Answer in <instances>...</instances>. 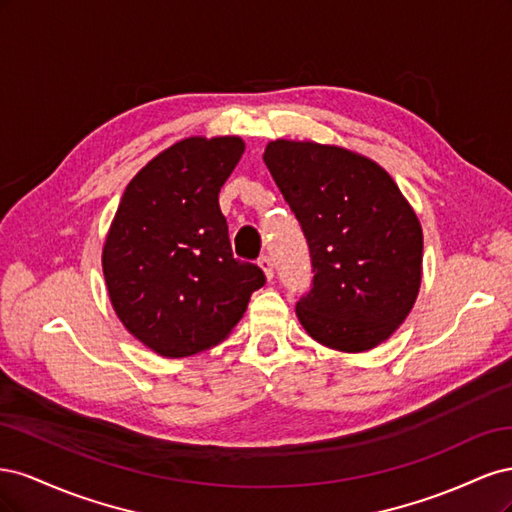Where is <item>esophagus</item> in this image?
<instances>
[{
    "label": "esophagus",
    "instance_id": "1",
    "mask_svg": "<svg viewBox=\"0 0 512 512\" xmlns=\"http://www.w3.org/2000/svg\"><path fill=\"white\" fill-rule=\"evenodd\" d=\"M258 267L262 269V273H265V277L271 282L273 280V260L269 256H260Z\"/></svg>",
    "mask_w": 512,
    "mask_h": 512
}]
</instances>
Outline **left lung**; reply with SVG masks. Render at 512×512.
<instances>
[{"instance_id": "left-lung-1", "label": "left lung", "mask_w": 512, "mask_h": 512, "mask_svg": "<svg viewBox=\"0 0 512 512\" xmlns=\"http://www.w3.org/2000/svg\"><path fill=\"white\" fill-rule=\"evenodd\" d=\"M262 160L312 256L314 284L297 303L303 329L339 352L380 346L421 290L423 228L406 196L378 162L346 147L277 138Z\"/></svg>"}]
</instances>
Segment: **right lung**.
Returning a JSON list of instances; mask_svg holds the SVG:
<instances>
[{"label":"right lung","instance_id":"add662e5","mask_svg":"<svg viewBox=\"0 0 512 512\" xmlns=\"http://www.w3.org/2000/svg\"><path fill=\"white\" fill-rule=\"evenodd\" d=\"M239 136H190L128 183L102 247L108 299L138 342L166 359L222 344L265 273L232 256L220 190Z\"/></svg>","mask_w":512,"mask_h":512}]
</instances>
